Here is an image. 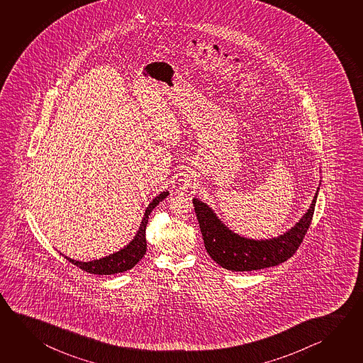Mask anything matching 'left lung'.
Masks as SVG:
<instances>
[{"label":"left lung","mask_w":363,"mask_h":363,"mask_svg":"<svg viewBox=\"0 0 363 363\" xmlns=\"http://www.w3.org/2000/svg\"><path fill=\"white\" fill-rule=\"evenodd\" d=\"M318 192L310 209L292 229L270 240H250L227 228L206 203L194 199L203 245L218 265L232 272H252L275 267L297 251L311 224Z\"/></svg>","instance_id":"8db88e82"}]
</instances>
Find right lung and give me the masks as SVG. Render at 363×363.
I'll use <instances>...</instances> for the list:
<instances>
[{
  "instance_id": "right-lung-1",
  "label": "right lung",
  "mask_w": 363,
  "mask_h": 363,
  "mask_svg": "<svg viewBox=\"0 0 363 363\" xmlns=\"http://www.w3.org/2000/svg\"><path fill=\"white\" fill-rule=\"evenodd\" d=\"M168 191H164L160 194L158 196L154 197L153 201L149 203L144 218L141 220L140 228L134 237V240L128 243V246L120 250L118 252L109 255L106 257H102L99 260L84 261L72 260L70 257L65 256L71 264L80 267L84 272L90 274H96V275H111V274L123 273L128 272L139 262L144 257L147 252V238H145V229H147V219L150 213L153 211L154 208L158 203L164 200L168 196Z\"/></svg>"
}]
</instances>
